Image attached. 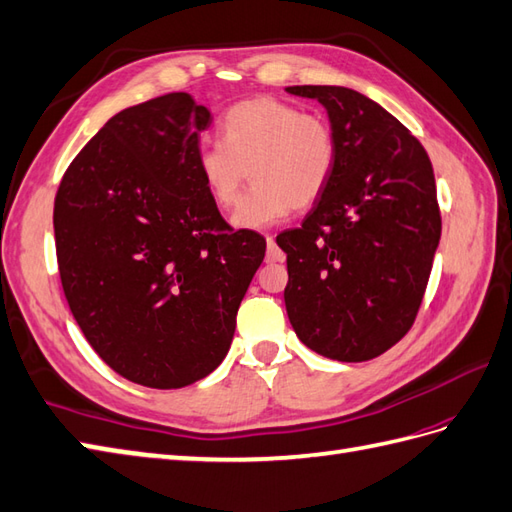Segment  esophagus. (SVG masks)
<instances>
[{
	"mask_svg": "<svg viewBox=\"0 0 512 512\" xmlns=\"http://www.w3.org/2000/svg\"><path fill=\"white\" fill-rule=\"evenodd\" d=\"M284 252L278 247L273 236H267V263H282Z\"/></svg>",
	"mask_w": 512,
	"mask_h": 512,
	"instance_id": "1",
	"label": "esophagus"
}]
</instances>
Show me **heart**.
<instances>
[{
  "label": "heart",
  "instance_id": "heart-1",
  "mask_svg": "<svg viewBox=\"0 0 512 512\" xmlns=\"http://www.w3.org/2000/svg\"><path fill=\"white\" fill-rule=\"evenodd\" d=\"M336 136L321 115H310L276 97L234 104L221 119V143L197 154L210 199L232 208L252 178L254 186L234 210L236 228H265L289 210L315 206L334 171Z\"/></svg>",
  "mask_w": 512,
  "mask_h": 512
}]
</instances>
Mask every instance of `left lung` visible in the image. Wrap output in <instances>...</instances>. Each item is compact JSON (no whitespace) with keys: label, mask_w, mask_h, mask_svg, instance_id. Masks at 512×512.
I'll return each mask as SVG.
<instances>
[{"label":"left lung","mask_w":512,"mask_h":512,"mask_svg":"<svg viewBox=\"0 0 512 512\" xmlns=\"http://www.w3.org/2000/svg\"><path fill=\"white\" fill-rule=\"evenodd\" d=\"M317 99L336 136V162L302 228L278 234L291 326L310 350L371 360L404 339L419 313L441 210L426 149L391 112L345 86H289Z\"/></svg>","instance_id":"left-lung-1"}]
</instances>
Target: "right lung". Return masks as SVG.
Returning <instances> with one entry per match:
<instances>
[{
	"mask_svg": "<svg viewBox=\"0 0 512 512\" xmlns=\"http://www.w3.org/2000/svg\"><path fill=\"white\" fill-rule=\"evenodd\" d=\"M210 112L167 93L106 121L54 202L62 291L97 356L130 382L182 389L226 358L267 241L234 230L199 178Z\"/></svg>",
	"mask_w": 512,
	"mask_h": 512,
	"instance_id": "1",
	"label": "right lung"
}]
</instances>
